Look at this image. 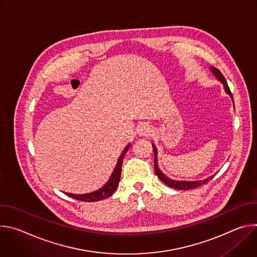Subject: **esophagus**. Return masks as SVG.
<instances>
[{"instance_id":"34e87169","label":"esophagus","mask_w":257,"mask_h":257,"mask_svg":"<svg viewBox=\"0 0 257 257\" xmlns=\"http://www.w3.org/2000/svg\"><path fill=\"white\" fill-rule=\"evenodd\" d=\"M151 132H152V130H151L150 126L146 124H141L137 127V134L139 136H146V135L151 134Z\"/></svg>"}]
</instances>
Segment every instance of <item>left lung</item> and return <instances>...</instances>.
Listing matches in <instances>:
<instances>
[{
  "instance_id": "1",
  "label": "left lung",
  "mask_w": 257,
  "mask_h": 257,
  "mask_svg": "<svg viewBox=\"0 0 257 257\" xmlns=\"http://www.w3.org/2000/svg\"><path fill=\"white\" fill-rule=\"evenodd\" d=\"M209 70L211 71L212 74L215 76V78L217 80H219V82H222V84L224 85V89L226 91V93H228L230 95V97L233 99V95L230 91V88L228 86V83L225 79V77L223 76V74L221 73L218 69L214 68V67H209ZM234 102V100H233ZM153 149H154V153H155V172L157 174V176L165 183L166 185H168L169 187L175 188V189H179V190H189V189H193L196 187L201 186L202 184H205L206 182H208L210 179L213 178L214 175H211L209 177H207L204 180H198V181H180V180H173L171 178H169L168 176H166L159 168L158 165V149L157 146L153 143Z\"/></svg>"
}]
</instances>
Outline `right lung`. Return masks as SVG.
Returning <instances> with one entry per match:
<instances>
[{
	"label": "right lung",
	"mask_w": 257,
	"mask_h": 257,
	"mask_svg": "<svg viewBox=\"0 0 257 257\" xmlns=\"http://www.w3.org/2000/svg\"><path fill=\"white\" fill-rule=\"evenodd\" d=\"M130 144H128L126 148L124 149L123 153L121 154L116 168L114 169L111 177H109L108 181L105 183V184L99 188L96 191L90 192V193H86V194H72V193H65L68 196L74 198V199H78L81 201H88V202H93V201H98L104 198H107L111 196L117 189L118 185H119V181H120V177H121V171H122V164H123V160L125 157V154L127 153V151L129 150Z\"/></svg>",
	"instance_id": "add662e5"
}]
</instances>
